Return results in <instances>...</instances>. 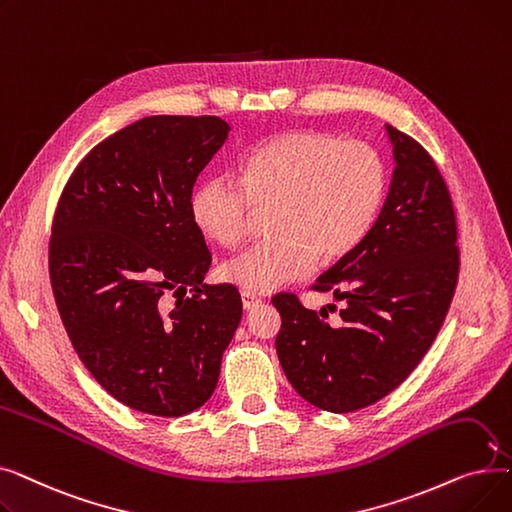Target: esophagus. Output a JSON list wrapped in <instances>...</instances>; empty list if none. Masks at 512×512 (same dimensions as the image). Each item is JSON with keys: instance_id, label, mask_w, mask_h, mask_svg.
I'll return each mask as SVG.
<instances>
[{"instance_id": "esophagus-1", "label": "esophagus", "mask_w": 512, "mask_h": 512, "mask_svg": "<svg viewBox=\"0 0 512 512\" xmlns=\"http://www.w3.org/2000/svg\"><path fill=\"white\" fill-rule=\"evenodd\" d=\"M240 297H242V307H245L247 311L255 309V307L261 303L257 294H253V292H249V290H242V292H240Z\"/></svg>"}]
</instances>
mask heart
Masks as SVG:
<instances>
[{"instance_id":"1","label":"heart","mask_w":512,"mask_h":512,"mask_svg":"<svg viewBox=\"0 0 512 512\" xmlns=\"http://www.w3.org/2000/svg\"><path fill=\"white\" fill-rule=\"evenodd\" d=\"M388 191L380 151L319 130L286 132L240 161V180L205 178L193 193L197 228L222 247L251 232L259 209H274V240L228 259L222 276L249 292L307 278L321 257L351 255L371 230Z\"/></svg>"}]
</instances>
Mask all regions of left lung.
<instances>
[{
	"label": "left lung",
	"mask_w": 512,
	"mask_h": 512,
	"mask_svg": "<svg viewBox=\"0 0 512 512\" xmlns=\"http://www.w3.org/2000/svg\"><path fill=\"white\" fill-rule=\"evenodd\" d=\"M386 130L396 168L378 220L311 286L344 303L338 324L292 292L272 299L288 382L330 413L365 409L409 378L436 340L459 280L456 215L436 161L409 134Z\"/></svg>",
	"instance_id": "left-lung-1"
}]
</instances>
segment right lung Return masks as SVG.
Here are the masks:
<instances>
[{"label": "right lung", "mask_w": 512, "mask_h": 512, "mask_svg": "<svg viewBox=\"0 0 512 512\" xmlns=\"http://www.w3.org/2000/svg\"><path fill=\"white\" fill-rule=\"evenodd\" d=\"M228 130L218 116L132 122L83 157L53 215L62 324L99 386L134 411L203 407L238 328V290L203 284L211 253L191 213L197 176Z\"/></svg>", "instance_id": "right-lung-1"}]
</instances>
